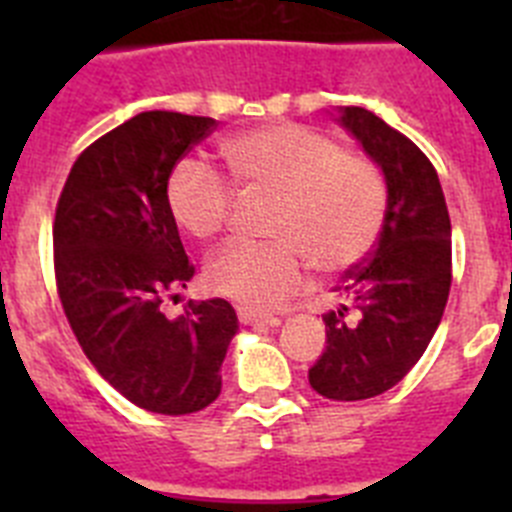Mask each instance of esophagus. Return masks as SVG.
Here are the masks:
<instances>
[{
  "label": "esophagus",
  "instance_id": "obj_1",
  "mask_svg": "<svg viewBox=\"0 0 512 512\" xmlns=\"http://www.w3.org/2000/svg\"><path fill=\"white\" fill-rule=\"evenodd\" d=\"M238 320L243 325H279L282 320L277 315H269V312H259V310H251V307H238Z\"/></svg>",
  "mask_w": 512,
  "mask_h": 512
}]
</instances>
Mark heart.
Masks as SVG:
<instances>
[{
	"mask_svg": "<svg viewBox=\"0 0 512 512\" xmlns=\"http://www.w3.org/2000/svg\"><path fill=\"white\" fill-rule=\"evenodd\" d=\"M235 194L274 197L269 238L230 243L207 261L205 282L220 297L274 307L307 282V264L338 277L364 264L387 220V182L374 161L343 151L300 122H274L220 146ZM174 223L194 241H212L233 215V193L202 164L184 161L166 187Z\"/></svg>",
	"mask_w": 512,
	"mask_h": 512,
	"instance_id": "obj_1",
	"label": "heart"
}]
</instances>
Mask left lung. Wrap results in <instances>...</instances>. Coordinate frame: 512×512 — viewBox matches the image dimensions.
Returning <instances> with one entry per match:
<instances>
[{"label": "left lung", "mask_w": 512, "mask_h": 512, "mask_svg": "<svg viewBox=\"0 0 512 512\" xmlns=\"http://www.w3.org/2000/svg\"><path fill=\"white\" fill-rule=\"evenodd\" d=\"M341 125L377 161L387 182V220L364 264L346 271V302L325 312L323 356L310 384L328 400H369L392 390L431 343L451 289V220L438 174L400 130L364 107Z\"/></svg>", "instance_id": "1"}]
</instances>
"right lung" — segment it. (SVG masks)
Here are the masks:
<instances>
[{
	"label": "right lung",
	"instance_id": "1",
	"mask_svg": "<svg viewBox=\"0 0 512 512\" xmlns=\"http://www.w3.org/2000/svg\"><path fill=\"white\" fill-rule=\"evenodd\" d=\"M215 125L166 110L130 117L79 153L56 205L53 266L66 320L104 382L151 413L215 402L238 330L220 297L189 302L176 320L161 312L194 277L166 202L169 176Z\"/></svg>",
	"mask_w": 512,
	"mask_h": 512
}]
</instances>
